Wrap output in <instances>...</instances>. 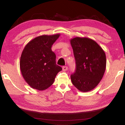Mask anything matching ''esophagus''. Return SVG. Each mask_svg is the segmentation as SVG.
Instances as JSON below:
<instances>
[{
	"instance_id": "esophagus-1",
	"label": "esophagus",
	"mask_w": 125,
	"mask_h": 125,
	"mask_svg": "<svg viewBox=\"0 0 125 125\" xmlns=\"http://www.w3.org/2000/svg\"><path fill=\"white\" fill-rule=\"evenodd\" d=\"M62 69L63 71H66L68 70V67L67 66H63L62 67Z\"/></svg>"
}]
</instances>
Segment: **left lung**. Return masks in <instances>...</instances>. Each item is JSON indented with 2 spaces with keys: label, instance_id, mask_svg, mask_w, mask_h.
I'll return each instance as SVG.
<instances>
[{
  "label": "left lung",
  "instance_id": "obj_1",
  "mask_svg": "<svg viewBox=\"0 0 125 125\" xmlns=\"http://www.w3.org/2000/svg\"><path fill=\"white\" fill-rule=\"evenodd\" d=\"M70 42L76 63L71 81L80 92H89L98 85L104 74L105 52L95 41L88 37H76Z\"/></svg>",
  "mask_w": 125,
  "mask_h": 125
}]
</instances>
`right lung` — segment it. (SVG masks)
Here are the masks:
<instances>
[{
	"label": "right lung",
	"instance_id": "obj_1",
	"mask_svg": "<svg viewBox=\"0 0 125 125\" xmlns=\"http://www.w3.org/2000/svg\"><path fill=\"white\" fill-rule=\"evenodd\" d=\"M60 34L44 35L35 37L25 46L21 55L22 75L31 88L44 90L53 83L57 73L62 70L56 64V54L51 47Z\"/></svg>",
	"mask_w": 125,
	"mask_h": 125
}]
</instances>
